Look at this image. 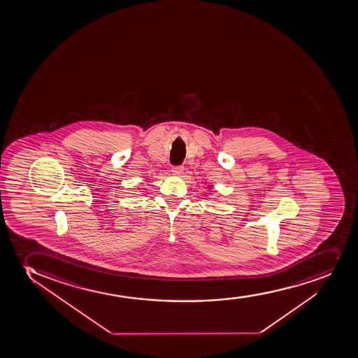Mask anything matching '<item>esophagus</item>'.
<instances>
[{"label": "esophagus", "mask_w": 358, "mask_h": 358, "mask_svg": "<svg viewBox=\"0 0 358 358\" xmlns=\"http://www.w3.org/2000/svg\"><path fill=\"white\" fill-rule=\"evenodd\" d=\"M183 171H185V168L182 166H173V173H175V175H182Z\"/></svg>", "instance_id": "1"}]
</instances>
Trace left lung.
I'll return each instance as SVG.
<instances>
[{"instance_id":"obj_1","label":"left lung","mask_w":358,"mask_h":358,"mask_svg":"<svg viewBox=\"0 0 358 358\" xmlns=\"http://www.w3.org/2000/svg\"><path fill=\"white\" fill-rule=\"evenodd\" d=\"M208 188H210V187H208Z\"/></svg>"}]
</instances>
